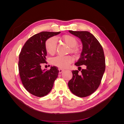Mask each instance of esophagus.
<instances>
[{"instance_id":"34e87169","label":"esophagus","mask_w":124,"mask_h":124,"mask_svg":"<svg viewBox=\"0 0 124 124\" xmlns=\"http://www.w3.org/2000/svg\"><path fill=\"white\" fill-rule=\"evenodd\" d=\"M59 73H62L63 71H64V70L63 69H61V68H59Z\"/></svg>"}]
</instances>
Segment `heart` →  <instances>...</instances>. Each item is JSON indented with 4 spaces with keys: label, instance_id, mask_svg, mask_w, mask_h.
I'll return each mask as SVG.
<instances>
[{
    "label": "heart",
    "instance_id": "heart-1",
    "mask_svg": "<svg viewBox=\"0 0 124 124\" xmlns=\"http://www.w3.org/2000/svg\"><path fill=\"white\" fill-rule=\"evenodd\" d=\"M62 40L68 46L71 47V50H73V48L78 44L77 40L75 37L70 35H65L62 37ZM57 40L55 37H51L48 38L46 42V48L47 53L53 55L56 51ZM73 61L72 57L69 55H58L51 59V62L53 65L59 68H65Z\"/></svg>",
    "mask_w": 124,
    "mask_h": 124
}]
</instances>
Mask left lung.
<instances>
[{
    "label": "left lung",
    "mask_w": 124,
    "mask_h": 124,
    "mask_svg": "<svg viewBox=\"0 0 124 124\" xmlns=\"http://www.w3.org/2000/svg\"><path fill=\"white\" fill-rule=\"evenodd\" d=\"M69 32L80 38L83 46L80 57L75 65H84L86 68L82 69L80 74L78 70L72 71L73 76L68 82V87L74 95L85 97L94 93L100 84L106 68L103 50L98 40L89 32Z\"/></svg>",
    "instance_id": "obj_1"
}]
</instances>
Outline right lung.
Masks as SVG:
<instances>
[{"instance_id": "add662e5", "label": "right lung", "mask_w": 124, "mask_h": 124, "mask_svg": "<svg viewBox=\"0 0 124 124\" xmlns=\"http://www.w3.org/2000/svg\"><path fill=\"white\" fill-rule=\"evenodd\" d=\"M60 33L42 31L33 35L26 41L19 55L18 70L22 83L29 93L37 97L47 95L58 77L57 67H51L47 70L41 67L46 62V41Z\"/></svg>"}]
</instances>
